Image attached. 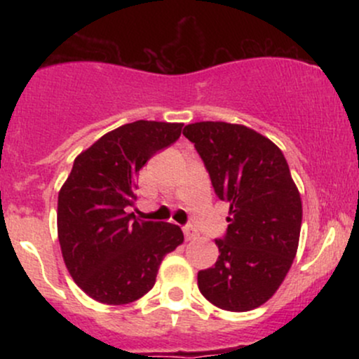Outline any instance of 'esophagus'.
Returning a JSON list of instances; mask_svg holds the SVG:
<instances>
[{"label": "esophagus", "mask_w": 359, "mask_h": 359, "mask_svg": "<svg viewBox=\"0 0 359 359\" xmlns=\"http://www.w3.org/2000/svg\"><path fill=\"white\" fill-rule=\"evenodd\" d=\"M184 234H185V240H187V241L196 240V238L199 236L197 229L192 228V226H184Z\"/></svg>", "instance_id": "1"}]
</instances>
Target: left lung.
Here are the masks:
<instances>
[{"instance_id": "1", "label": "left lung", "mask_w": 359, "mask_h": 359, "mask_svg": "<svg viewBox=\"0 0 359 359\" xmlns=\"http://www.w3.org/2000/svg\"><path fill=\"white\" fill-rule=\"evenodd\" d=\"M221 201L229 203L219 257L197 273L201 294L216 307L246 312L265 304L297 255L302 201L282 150L258 131L224 121L184 128Z\"/></svg>"}]
</instances>
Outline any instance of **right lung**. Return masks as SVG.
Listing matches in <instances>:
<instances>
[{
	"label": "right lung",
	"instance_id": "1",
	"mask_svg": "<svg viewBox=\"0 0 359 359\" xmlns=\"http://www.w3.org/2000/svg\"><path fill=\"white\" fill-rule=\"evenodd\" d=\"M184 123H128L102 135L74 160L57 204L64 263L90 299L108 306L138 300L155 285L167 253L184 243L170 222L137 219V175L180 137Z\"/></svg>",
	"mask_w": 359,
	"mask_h": 359
}]
</instances>
